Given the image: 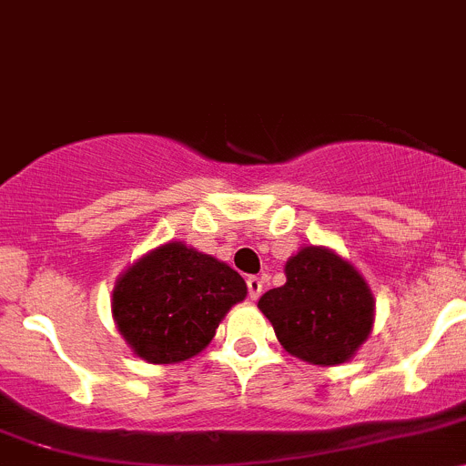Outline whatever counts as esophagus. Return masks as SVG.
<instances>
[{
	"mask_svg": "<svg viewBox=\"0 0 466 466\" xmlns=\"http://www.w3.org/2000/svg\"><path fill=\"white\" fill-rule=\"evenodd\" d=\"M247 288H249L251 299H258L260 292H263V277H249L247 279Z\"/></svg>",
	"mask_w": 466,
	"mask_h": 466,
	"instance_id": "34e87169",
	"label": "esophagus"
}]
</instances>
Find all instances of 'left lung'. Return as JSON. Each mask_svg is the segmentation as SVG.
<instances>
[{"label":"left lung","mask_w":466,"mask_h":466,"mask_svg":"<svg viewBox=\"0 0 466 466\" xmlns=\"http://www.w3.org/2000/svg\"><path fill=\"white\" fill-rule=\"evenodd\" d=\"M258 309L292 357L336 366L369 339L375 304L352 265L329 249L304 247L286 263V283L265 292Z\"/></svg>","instance_id":"obj_1"}]
</instances>
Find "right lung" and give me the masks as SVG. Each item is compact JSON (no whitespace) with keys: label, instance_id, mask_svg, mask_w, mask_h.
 I'll use <instances>...</instances> for the list:
<instances>
[{"label":"right lung","instance_id":"right-lung-1","mask_svg":"<svg viewBox=\"0 0 466 466\" xmlns=\"http://www.w3.org/2000/svg\"><path fill=\"white\" fill-rule=\"evenodd\" d=\"M245 297L247 283L236 269L169 242L118 279L112 311L135 354L150 363H178L201 352Z\"/></svg>","mask_w":466,"mask_h":466}]
</instances>
